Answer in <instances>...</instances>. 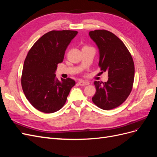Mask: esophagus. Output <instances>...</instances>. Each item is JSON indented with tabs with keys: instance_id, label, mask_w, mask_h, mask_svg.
<instances>
[{
	"instance_id": "obj_1",
	"label": "esophagus",
	"mask_w": 157,
	"mask_h": 157,
	"mask_svg": "<svg viewBox=\"0 0 157 157\" xmlns=\"http://www.w3.org/2000/svg\"><path fill=\"white\" fill-rule=\"evenodd\" d=\"M89 84V82L85 81V80H80V81H78V84L80 86H86V85H88Z\"/></svg>"
}]
</instances>
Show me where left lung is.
I'll use <instances>...</instances> for the list:
<instances>
[{
	"label": "left lung",
	"instance_id": "obj_1",
	"mask_svg": "<svg viewBox=\"0 0 157 157\" xmlns=\"http://www.w3.org/2000/svg\"><path fill=\"white\" fill-rule=\"evenodd\" d=\"M89 35L99 49V66L108 73L105 82L95 81L96 94L92 98L95 105L103 110L121 105L129 96L134 79V63L123 42L113 33L95 30Z\"/></svg>",
	"mask_w": 157,
	"mask_h": 157
}]
</instances>
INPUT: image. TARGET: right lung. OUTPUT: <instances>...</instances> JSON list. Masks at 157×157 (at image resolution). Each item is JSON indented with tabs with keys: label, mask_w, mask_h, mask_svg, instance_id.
I'll return each instance as SVG.
<instances>
[{
	"label": "right lung",
	"mask_w": 157,
	"mask_h": 157,
	"mask_svg": "<svg viewBox=\"0 0 157 157\" xmlns=\"http://www.w3.org/2000/svg\"><path fill=\"white\" fill-rule=\"evenodd\" d=\"M78 32L52 31L42 36L28 52L21 79L26 98L37 110L52 113L63 107L75 81L56 77L58 63Z\"/></svg>",
	"instance_id": "obj_1"
}]
</instances>
